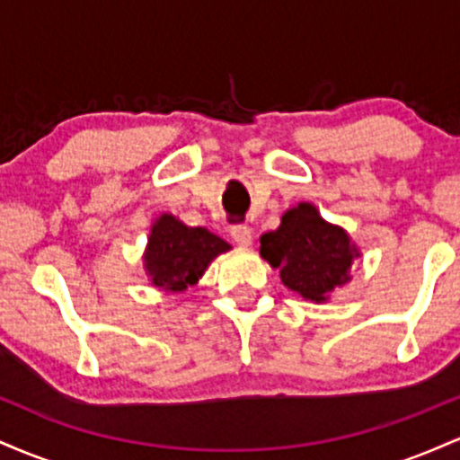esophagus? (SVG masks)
I'll use <instances>...</instances> for the list:
<instances>
[{
  "instance_id": "1",
  "label": "esophagus",
  "mask_w": 460,
  "mask_h": 460,
  "mask_svg": "<svg viewBox=\"0 0 460 460\" xmlns=\"http://www.w3.org/2000/svg\"><path fill=\"white\" fill-rule=\"evenodd\" d=\"M231 237L235 240V244L240 246H251L252 244V231L246 225H234L231 226Z\"/></svg>"
}]
</instances>
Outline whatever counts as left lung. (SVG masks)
Instances as JSON below:
<instances>
[{
	"label": "left lung",
	"mask_w": 460,
	"mask_h": 460,
	"mask_svg": "<svg viewBox=\"0 0 460 460\" xmlns=\"http://www.w3.org/2000/svg\"><path fill=\"white\" fill-rule=\"evenodd\" d=\"M260 242V255L279 268L285 288L315 305L350 283L352 263L361 257L344 226L322 218L307 200L289 208L279 229L263 234Z\"/></svg>",
	"instance_id": "left-lung-1"
}]
</instances>
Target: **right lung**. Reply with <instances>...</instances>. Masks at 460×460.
<instances>
[{
	"label": "right lung",
	"instance_id": "right-lung-1",
	"mask_svg": "<svg viewBox=\"0 0 460 460\" xmlns=\"http://www.w3.org/2000/svg\"><path fill=\"white\" fill-rule=\"evenodd\" d=\"M226 251L231 244L205 226H188L177 216L160 214L151 225L142 261L153 288L179 294L197 283L209 263Z\"/></svg>",
	"mask_w": 460,
	"mask_h": 460
}]
</instances>
